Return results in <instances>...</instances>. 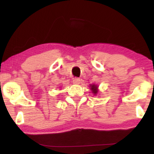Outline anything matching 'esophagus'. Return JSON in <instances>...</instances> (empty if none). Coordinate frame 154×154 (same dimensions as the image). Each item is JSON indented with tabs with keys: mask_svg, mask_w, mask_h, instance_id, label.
<instances>
[{
	"mask_svg": "<svg viewBox=\"0 0 154 154\" xmlns=\"http://www.w3.org/2000/svg\"><path fill=\"white\" fill-rule=\"evenodd\" d=\"M72 82H73V84L78 85V84H79V82H80V79H79V78H73Z\"/></svg>",
	"mask_w": 154,
	"mask_h": 154,
	"instance_id": "34e87169",
	"label": "esophagus"
}]
</instances>
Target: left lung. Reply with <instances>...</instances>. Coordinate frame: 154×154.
Returning a JSON list of instances; mask_svg holds the SVG:
<instances>
[{"instance_id":"8db88e82","label":"left lung","mask_w":154,"mask_h":154,"mask_svg":"<svg viewBox=\"0 0 154 154\" xmlns=\"http://www.w3.org/2000/svg\"><path fill=\"white\" fill-rule=\"evenodd\" d=\"M91 86H92L91 90L93 91V93H94V94H96L97 92H98V91H97V87L95 85H91Z\"/></svg>"}]
</instances>
